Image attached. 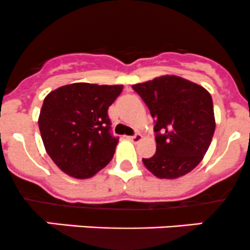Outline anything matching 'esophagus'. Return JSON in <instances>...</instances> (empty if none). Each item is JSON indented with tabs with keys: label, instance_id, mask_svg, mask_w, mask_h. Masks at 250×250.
<instances>
[{
	"label": "esophagus",
	"instance_id": "34e87169",
	"mask_svg": "<svg viewBox=\"0 0 250 250\" xmlns=\"http://www.w3.org/2000/svg\"><path fill=\"white\" fill-rule=\"evenodd\" d=\"M127 140H130L131 142H133V143H137L142 140V135H140V133H136V135H133V136H127Z\"/></svg>",
	"mask_w": 250,
	"mask_h": 250
}]
</instances>
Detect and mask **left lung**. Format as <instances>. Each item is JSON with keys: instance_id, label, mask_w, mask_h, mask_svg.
I'll use <instances>...</instances> for the list:
<instances>
[{"instance_id": "8db88e82", "label": "left lung", "mask_w": 250, "mask_h": 250, "mask_svg": "<svg viewBox=\"0 0 250 250\" xmlns=\"http://www.w3.org/2000/svg\"><path fill=\"white\" fill-rule=\"evenodd\" d=\"M133 90L155 120L157 150L142 159L159 179H177L194 169L208 150L215 131L211 96L202 86L176 75L136 83Z\"/></svg>"}]
</instances>
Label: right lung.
<instances>
[{
  "label": "right lung",
  "mask_w": 250,
  "mask_h": 250,
  "mask_svg": "<svg viewBox=\"0 0 250 250\" xmlns=\"http://www.w3.org/2000/svg\"><path fill=\"white\" fill-rule=\"evenodd\" d=\"M123 85L75 83L44 97L39 128L47 154L63 172L90 179L114 155L119 138L110 133L108 108Z\"/></svg>",
  "instance_id": "obj_1"
}]
</instances>
